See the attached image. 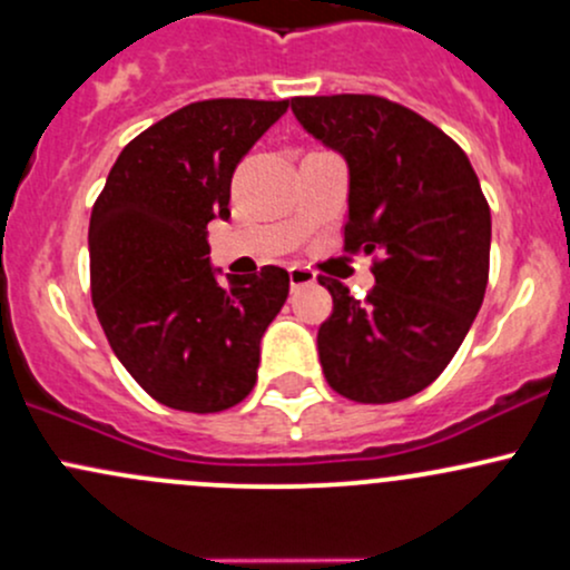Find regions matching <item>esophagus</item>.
Returning <instances> with one entry per match:
<instances>
[{
  "instance_id": "obj_1",
  "label": "esophagus",
  "mask_w": 570,
  "mask_h": 570,
  "mask_svg": "<svg viewBox=\"0 0 570 570\" xmlns=\"http://www.w3.org/2000/svg\"><path fill=\"white\" fill-rule=\"evenodd\" d=\"M316 281V273L314 271H308V267H303V265H292L289 267V284L295 286H308V284H314Z\"/></svg>"
}]
</instances>
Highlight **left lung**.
<instances>
[{
  "instance_id": "obj_1",
  "label": "left lung",
  "mask_w": 570,
  "mask_h": 570,
  "mask_svg": "<svg viewBox=\"0 0 570 570\" xmlns=\"http://www.w3.org/2000/svg\"><path fill=\"white\" fill-rule=\"evenodd\" d=\"M292 112L348 167L346 252L379 256L365 299L322 275L333 316L318 362L337 395L397 403L441 376L465 341L490 275V205L452 137L371 94L295 97Z\"/></svg>"
}]
</instances>
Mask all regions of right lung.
I'll use <instances>...</instances> for the list:
<instances>
[{
  "instance_id": "1",
  "label": "right lung",
  "mask_w": 570,
  "mask_h": 570,
  "mask_svg": "<svg viewBox=\"0 0 570 570\" xmlns=\"http://www.w3.org/2000/svg\"><path fill=\"white\" fill-rule=\"evenodd\" d=\"M289 99H205L137 135L105 180L89 224L91 297L110 348L142 390L191 414L240 403L289 273L267 265L218 281L208 224L229 218L237 161Z\"/></svg>"
}]
</instances>
